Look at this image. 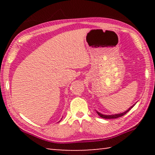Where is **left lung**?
<instances>
[{"label": "left lung", "instance_id": "1", "mask_svg": "<svg viewBox=\"0 0 155 155\" xmlns=\"http://www.w3.org/2000/svg\"><path fill=\"white\" fill-rule=\"evenodd\" d=\"M137 103H135L134 104H133L132 106H131L129 109H128L127 111H125L123 113H121V114H113V115H104V114H101V113L97 111H96V113L98 114V115H99L100 117H101L102 118H104V119H112V118H117V117H122L123 116V115H125L127 113H128V111H130V110L133 108V107H134L135 105V104Z\"/></svg>", "mask_w": 155, "mask_h": 155}]
</instances>
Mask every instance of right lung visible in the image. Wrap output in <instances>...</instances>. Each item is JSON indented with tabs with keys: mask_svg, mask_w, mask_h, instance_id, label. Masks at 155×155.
Returning <instances> with one entry per match:
<instances>
[{
	"mask_svg": "<svg viewBox=\"0 0 155 155\" xmlns=\"http://www.w3.org/2000/svg\"><path fill=\"white\" fill-rule=\"evenodd\" d=\"M60 121H61V120H60Z\"/></svg>",
	"mask_w": 155,
	"mask_h": 155,
	"instance_id": "add662e5",
	"label": "right lung"
}]
</instances>
